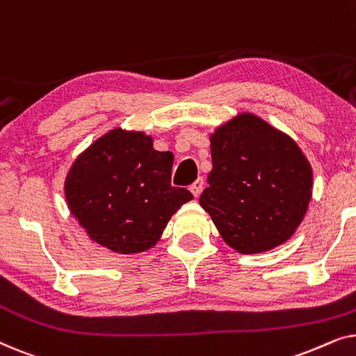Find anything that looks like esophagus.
Returning a JSON list of instances; mask_svg holds the SVG:
<instances>
[{
  "label": "esophagus",
  "instance_id": "1",
  "mask_svg": "<svg viewBox=\"0 0 356 356\" xmlns=\"http://www.w3.org/2000/svg\"><path fill=\"white\" fill-rule=\"evenodd\" d=\"M202 188H204V181H202V178H199L197 181H194L193 184H191V193L194 194V197H197L199 194H201V191H202Z\"/></svg>",
  "mask_w": 356,
  "mask_h": 356
}]
</instances>
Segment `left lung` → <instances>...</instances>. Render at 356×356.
<instances>
[{
  "mask_svg": "<svg viewBox=\"0 0 356 356\" xmlns=\"http://www.w3.org/2000/svg\"><path fill=\"white\" fill-rule=\"evenodd\" d=\"M212 170L199 204L227 245L269 251L293 235L311 199L313 170L298 145L251 113L211 138Z\"/></svg>",
  "mask_w": 356,
  "mask_h": 356,
  "instance_id": "8db88e82",
  "label": "left lung"
}]
</instances>
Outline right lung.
I'll list each match as a JSON object with an SVG mask.
<instances>
[{"label": "right lung", "mask_w": 356, "mask_h": 356, "mask_svg": "<svg viewBox=\"0 0 356 356\" xmlns=\"http://www.w3.org/2000/svg\"><path fill=\"white\" fill-rule=\"evenodd\" d=\"M172 152L155 150L152 138L113 129L72 163L67 206L99 245L123 254L145 251L193 199L186 188L172 186Z\"/></svg>", "instance_id": "obj_1"}]
</instances>
